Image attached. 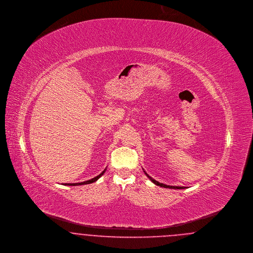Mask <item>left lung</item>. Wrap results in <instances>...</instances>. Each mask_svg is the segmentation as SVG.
I'll list each match as a JSON object with an SVG mask.
<instances>
[{
  "label": "left lung",
  "instance_id": "obj_1",
  "mask_svg": "<svg viewBox=\"0 0 253 253\" xmlns=\"http://www.w3.org/2000/svg\"><path fill=\"white\" fill-rule=\"evenodd\" d=\"M144 173H145V175L150 178V180H151L152 182H154L156 185H159V186H161V187H164V188H171V189H184V188H185L184 186H171V185H166V184H164V183H161V182L157 181L156 179L151 178L145 171H144Z\"/></svg>",
  "mask_w": 253,
  "mask_h": 253
}]
</instances>
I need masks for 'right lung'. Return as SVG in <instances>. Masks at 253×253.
Instances as JSON below:
<instances>
[{"instance_id":"right-lung-1","label":"right lung","mask_w":253,"mask_h":253,"mask_svg":"<svg viewBox=\"0 0 253 253\" xmlns=\"http://www.w3.org/2000/svg\"><path fill=\"white\" fill-rule=\"evenodd\" d=\"M105 171H106V169H104V171L101 173V174H99L97 177H94L93 178H90L89 180H86V181H83V182H77V183H65V185H74V186H76V185H82V184H88V183H91V182H94V181H96L98 178H100L103 174L105 173Z\"/></svg>"}]
</instances>
